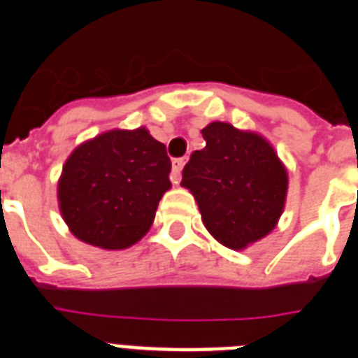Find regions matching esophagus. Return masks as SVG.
<instances>
[{"label": "esophagus", "mask_w": 358, "mask_h": 358, "mask_svg": "<svg viewBox=\"0 0 358 358\" xmlns=\"http://www.w3.org/2000/svg\"><path fill=\"white\" fill-rule=\"evenodd\" d=\"M185 162H187V158H176V160H173V171H171V182L173 183H180Z\"/></svg>", "instance_id": "obj_1"}]
</instances>
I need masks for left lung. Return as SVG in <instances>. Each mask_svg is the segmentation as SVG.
<instances>
[{"instance_id": "8db88e82", "label": "left lung", "mask_w": 358, "mask_h": 358, "mask_svg": "<svg viewBox=\"0 0 358 358\" xmlns=\"http://www.w3.org/2000/svg\"><path fill=\"white\" fill-rule=\"evenodd\" d=\"M205 148L182 173L205 229L225 247L243 250L278 225L288 191L287 169L261 135L229 122L201 129Z\"/></svg>"}]
</instances>
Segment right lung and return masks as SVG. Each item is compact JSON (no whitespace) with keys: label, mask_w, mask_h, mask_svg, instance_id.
I'll list each match as a JSON object with an SVG mask.
<instances>
[{"label":"right lung","mask_w":358,"mask_h":358,"mask_svg":"<svg viewBox=\"0 0 358 358\" xmlns=\"http://www.w3.org/2000/svg\"><path fill=\"white\" fill-rule=\"evenodd\" d=\"M166 145L145 127L113 129L73 149L59 178V209L71 234L104 250L141 241L171 187Z\"/></svg>","instance_id":"1"}]
</instances>
